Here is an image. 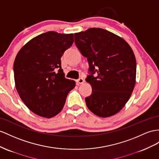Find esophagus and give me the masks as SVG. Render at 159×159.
<instances>
[{
	"instance_id": "esophagus-1",
	"label": "esophagus",
	"mask_w": 159,
	"mask_h": 159,
	"mask_svg": "<svg viewBox=\"0 0 159 159\" xmlns=\"http://www.w3.org/2000/svg\"><path fill=\"white\" fill-rule=\"evenodd\" d=\"M76 82L77 85H79L80 84H83L84 82V80L83 78H80L78 80H76Z\"/></svg>"
}]
</instances>
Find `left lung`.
<instances>
[{
	"label": "left lung",
	"instance_id": "1",
	"mask_svg": "<svg viewBox=\"0 0 159 159\" xmlns=\"http://www.w3.org/2000/svg\"><path fill=\"white\" fill-rule=\"evenodd\" d=\"M75 43L89 62L85 80L91 85L92 93L85 98L87 107L99 117L115 115L128 102L135 86L136 61L131 47L101 28L75 34Z\"/></svg>",
	"mask_w": 159,
	"mask_h": 159
}]
</instances>
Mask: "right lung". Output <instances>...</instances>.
<instances>
[{
    "instance_id": "obj_1",
    "label": "right lung",
    "mask_w": 159,
    "mask_h": 159,
    "mask_svg": "<svg viewBox=\"0 0 159 159\" xmlns=\"http://www.w3.org/2000/svg\"><path fill=\"white\" fill-rule=\"evenodd\" d=\"M74 42V35L48 31L24 46L14 64L15 87L31 111L50 118L59 113L75 82L65 78L61 57Z\"/></svg>"
}]
</instances>
